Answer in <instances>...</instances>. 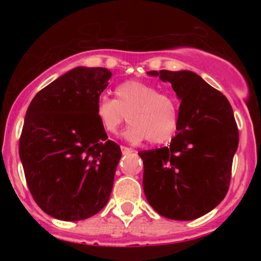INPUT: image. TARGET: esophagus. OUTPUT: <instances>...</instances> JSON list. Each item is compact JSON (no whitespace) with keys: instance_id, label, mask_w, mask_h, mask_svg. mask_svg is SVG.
Returning <instances> with one entry per match:
<instances>
[{"instance_id":"obj_1","label":"esophagus","mask_w":261,"mask_h":261,"mask_svg":"<svg viewBox=\"0 0 261 261\" xmlns=\"http://www.w3.org/2000/svg\"><path fill=\"white\" fill-rule=\"evenodd\" d=\"M120 148H121L122 154H128V153H131V152H133V149L128 148V147H125V146H121Z\"/></svg>"}]
</instances>
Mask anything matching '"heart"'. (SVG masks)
<instances>
[{"label":"heart","instance_id":"heart-1","mask_svg":"<svg viewBox=\"0 0 261 261\" xmlns=\"http://www.w3.org/2000/svg\"><path fill=\"white\" fill-rule=\"evenodd\" d=\"M116 99L103 97L95 106V118L101 130L113 135L128 112L130 125L122 137L137 143L148 140L151 143H163L174 136L179 124V107L174 98L167 93H158L154 86L130 80L115 88Z\"/></svg>","mask_w":261,"mask_h":261}]
</instances>
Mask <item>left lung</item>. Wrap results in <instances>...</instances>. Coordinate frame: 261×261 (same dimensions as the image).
Segmentation results:
<instances>
[{"mask_svg":"<svg viewBox=\"0 0 261 261\" xmlns=\"http://www.w3.org/2000/svg\"><path fill=\"white\" fill-rule=\"evenodd\" d=\"M178 99V133L169 147L141 151L143 191L161 216L191 221L226 196L239 135L229 101L191 71H149Z\"/></svg>","mask_w":261,"mask_h":261,"instance_id":"1","label":"left lung"}]
</instances>
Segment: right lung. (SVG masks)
<instances>
[{
    "label": "right lung",
    "mask_w": 261,
    "mask_h": 261,
    "mask_svg": "<svg viewBox=\"0 0 261 261\" xmlns=\"http://www.w3.org/2000/svg\"><path fill=\"white\" fill-rule=\"evenodd\" d=\"M112 72L79 66L37 93L27 110L19 157L29 191L45 214L81 221L108 203L121 157L95 118Z\"/></svg>",
    "instance_id": "1"
}]
</instances>
